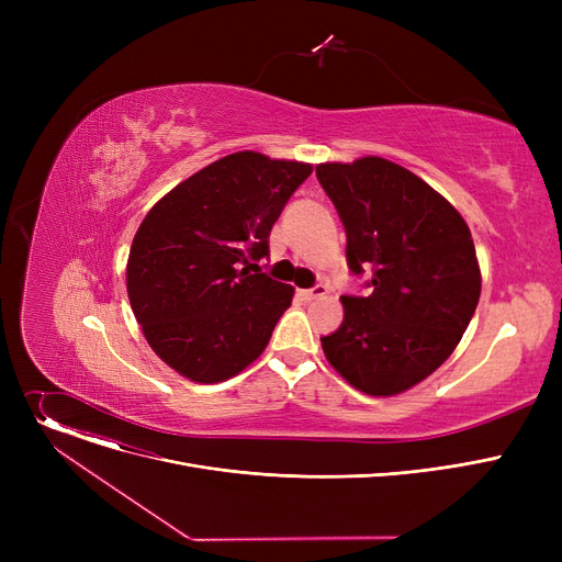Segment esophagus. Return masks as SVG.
<instances>
[{"label": "esophagus", "mask_w": 562, "mask_h": 562, "mask_svg": "<svg viewBox=\"0 0 562 562\" xmlns=\"http://www.w3.org/2000/svg\"><path fill=\"white\" fill-rule=\"evenodd\" d=\"M328 293V286H323V284H316V286H312V289H301V296H303V301H316V299H323Z\"/></svg>", "instance_id": "obj_1"}]
</instances>
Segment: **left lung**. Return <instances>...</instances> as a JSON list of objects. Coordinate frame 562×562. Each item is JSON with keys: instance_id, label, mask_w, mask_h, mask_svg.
<instances>
[{"instance_id": "1", "label": "left lung", "mask_w": 562, "mask_h": 562, "mask_svg": "<svg viewBox=\"0 0 562 562\" xmlns=\"http://www.w3.org/2000/svg\"><path fill=\"white\" fill-rule=\"evenodd\" d=\"M346 227L350 271L373 273L341 296V326L321 337L333 369L369 396H396L447 362L481 299L474 239L456 206L382 157L316 166Z\"/></svg>"}]
</instances>
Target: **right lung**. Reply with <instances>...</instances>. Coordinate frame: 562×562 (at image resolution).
<instances>
[{
    "label": "right lung",
    "mask_w": 562,
    "mask_h": 562,
    "mask_svg": "<svg viewBox=\"0 0 562 562\" xmlns=\"http://www.w3.org/2000/svg\"><path fill=\"white\" fill-rule=\"evenodd\" d=\"M310 175L312 164L234 153L147 212L130 248L127 296L170 369L210 385L261 356L293 286L248 266L269 255L271 227Z\"/></svg>",
    "instance_id": "add662e5"
}]
</instances>
